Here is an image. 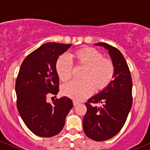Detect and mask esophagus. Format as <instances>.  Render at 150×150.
<instances>
[{
	"label": "esophagus",
	"instance_id": "1",
	"mask_svg": "<svg viewBox=\"0 0 150 150\" xmlns=\"http://www.w3.org/2000/svg\"><path fill=\"white\" fill-rule=\"evenodd\" d=\"M79 104V102L76 101V100H73V105L74 106H77V105Z\"/></svg>",
	"mask_w": 150,
	"mask_h": 150
}]
</instances>
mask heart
I'll use <instances>...</instances> for the list:
<instances>
[{
  "label": "heart",
  "instance_id": "heart-1",
  "mask_svg": "<svg viewBox=\"0 0 150 150\" xmlns=\"http://www.w3.org/2000/svg\"><path fill=\"white\" fill-rule=\"evenodd\" d=\"M77 67H83L81 81H71L62 87V93L75 100H81L92 94L93 89L100 91L107 87L115 75L112 61L103 58L100 52L90 47L75 50L70 54ZM56 72L62 81L70 79L73 73V66L68 56L58 58L55 64Z\"/></svg>",
  "mask_w": 150,
  "mask_h": 150
}]
</instances>
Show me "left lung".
Here are the masks:
<instances>
[{
    "label": "left lung",
    "mask_w": 150,
    "mask_h": 150,
    "mask_svg": "<svg viewBox=\"0 0 150 150\" xmlns=\"http://www.w3.org/2000/svg\"><path fill=\"white\" fill-rule=\"evenodd\" d=\"M95 45L109 51L115 66V79L103 91L85 103L86 113L83 127L87 137L103 141L117 135L124 127L132 104V80L124 55L115 47L106 43ZM100 103V107L95 104Z\"/></svg>",
    "instance_id": "obj_1"
}]
</instances>
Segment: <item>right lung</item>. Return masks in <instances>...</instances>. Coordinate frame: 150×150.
Listing matches in <instances>:
<instances>
[{"label": "right lung", "instance_id": "right-lung-1", "mask_svg": "<svg viewBox=\"0 0 150 150\" xmlns=\"http://www.w3.org/2000/svg\"><path fill=\"white\" fill-rule=\"evenodd\" d=\"M71 46L51 42L43 44L28 54L21 66L15 83L17 107L26 127L38 136L58 135L73 107L72 100L66 96L52 103L47 101L49 95L59 92L56 61Z\"/></svg>", "mask_w": 150, "mask_h": 150}]
</instances>
